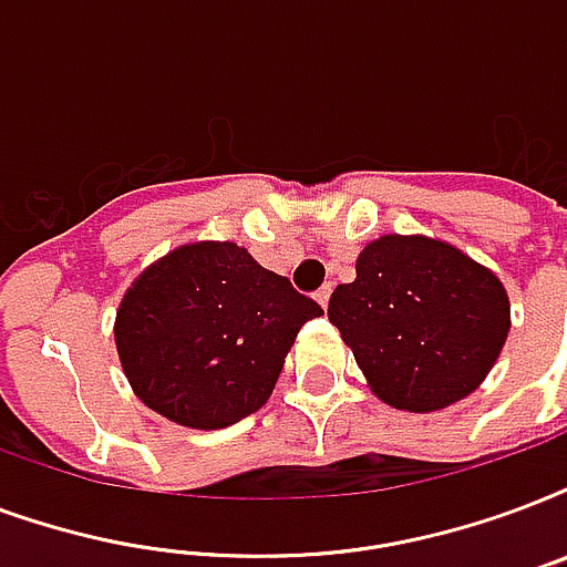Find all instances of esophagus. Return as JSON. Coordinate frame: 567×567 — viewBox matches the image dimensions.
<instances>
[{"instance_id":"esophagus-1","label":"esophagus","mask_w":567,"mask_h":567,"mask_svg":"<svg viewBox=\"0 0 567 567\" xmlns=\"http://www.w3.org/2000/svg\"><path fill=\"white\" fill-rule=\"evenodd\" d=\"M330 293H332V285H323L321 291H315V300L321 302L323 309H327V302H330Z\"/></svg>"}]
</instances>
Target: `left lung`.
Listing matches in <instances>:
<instances>
[{"label": "left lung", "mask_w": 567, "mask_h": 567, "mask_svg": "<svg viewBox=\"0 0 567 567\" xmlns=\"http://www.w3.org/2000/svg\"><path fill=\"white\" fill-rule=\"evenodd\" d=\"M327 315L371 392L410 413H434L482 386L512 330L496 274L422 235L371 240Z\"/></svg>", "instance_id": "8db88e82"}]
</instances>
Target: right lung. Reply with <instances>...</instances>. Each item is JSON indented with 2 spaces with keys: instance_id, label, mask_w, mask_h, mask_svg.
Returning <instances> with one entry per match:
<instances>
[{
  "instance_id": "1",
  "label": "right lung",
  "mask_w": 567,
  "mask_h": 567,
  "mask_svg": "<svg viewBox=\"0 0 567 567\" xmlns=\"http://www.w3.org/2000/svg\"><path fill=\"white\" fill-rule=\"evenodd\" d=\"M318 315L312 297L244 246L202 240L172 249L130 285L115 348L154 413L216 431L265 408L297 332Z\"/></svg>"
}]
</instances>
